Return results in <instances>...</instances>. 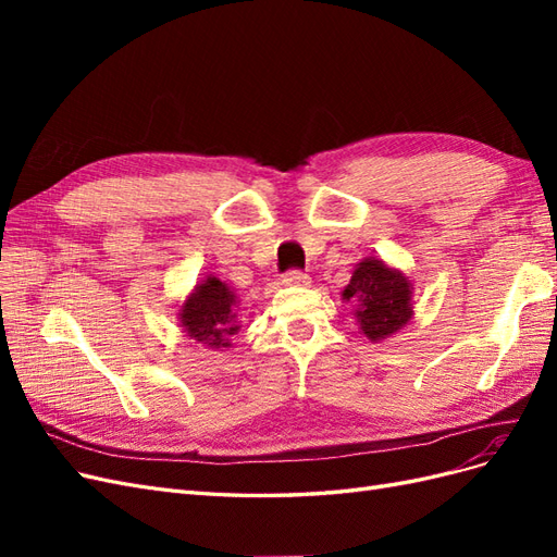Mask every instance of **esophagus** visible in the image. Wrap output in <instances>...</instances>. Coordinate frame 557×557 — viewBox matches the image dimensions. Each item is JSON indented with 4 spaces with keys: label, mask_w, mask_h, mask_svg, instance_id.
<instances>
[{
    "label": "esophagus",
    "mask_w": 557,
    "mask_h": 557,
    "mask_svg": "<svg viewBox=\"0 0 557 557\" xmlns=\"http://www.w3.org/2000/svg\"><path fill=\"white\" fill-rule=\"evenodd\" d=\"M281 283H283V285H299V288H301V285H309L311 281H309V274L299 272V269H290V272L283 274Z\"/></svg>",
    "instance_id": "esophagus-1"
}]
</instances>
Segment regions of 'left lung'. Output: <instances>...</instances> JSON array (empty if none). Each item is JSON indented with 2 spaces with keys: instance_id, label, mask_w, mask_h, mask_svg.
Returning <instances> with one entry per match:
<instances>
[{
  "instance_id": "obj_1",
  "label": "left lung",
  "mask_w": 557,
  "mask_h": 557,
  "mask_svg": "<svg viewBox=\"0 0 557 557\" xmlns=\"http://www.w3.org/2000/svg\"><path fill=\"white\" fill-rule=\"evenodd\" d=\"M411 281L399 269L387 267L383 260L364 258L342 297L356 301V320L369 342H383L393 336L413 315Z\"/></svg>"
}]
</instances>
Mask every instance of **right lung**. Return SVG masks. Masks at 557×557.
Wrapping results in <instances>:
<instances>
[{"instance_id": "right-lung-1", "label": "right lung", "mask_w": 557, "mask_h": 557, "mask_svg": "<svg viewBox=\"0 0 557 557\" xmlns=\"http://www.w3.org/2000/svg\"><path fill=\"white\" fill-rule=\"evenodd\" d=\"M234 307H237V295L230 285L215 276H207L183 301L178 311L181 327L190 339L209 348H230V336L242 327Z\"/></svg>"}]
</instances>
